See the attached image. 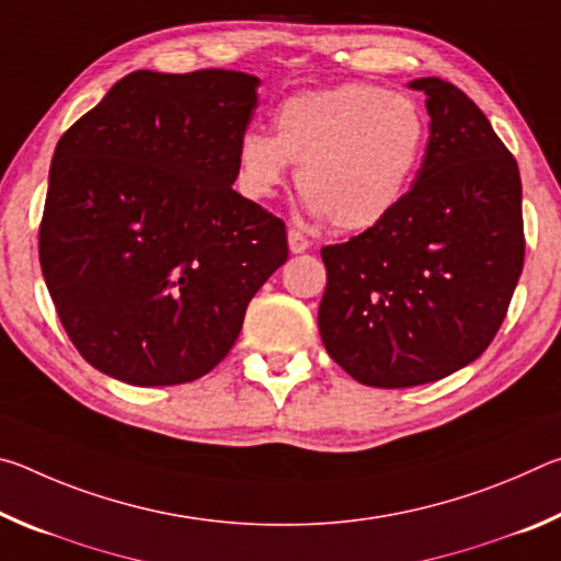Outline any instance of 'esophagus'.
I'll return each mask as SVG.
<instances>
[{
  "mask_svg": "<svg viewBox=\"0 0 561 561\" xmlns=\"http://www.w3.org/2000/svg\"><path fill=\"white\" fill-rule=\"evenodd\" d=\"M287 237H289V250L294 252V254H299V252H307L309 247H311V240L309 237H304V232H299V230H291L287 232Z\"/></svg>",
  "mask_w": 561,
  "mask_h": 561,
  "instance_id": "esophagus-1",
  "label": "esophagus"
}]
</instances>
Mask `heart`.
Returning <instances> with one entry per match:
<instances>
[{
    "label": "heart",
    "instance_id": "1",
    "mask_svg": "<svg viewBox=\"0 0 561 561\" xmlns=\"http://www.w3.org/2000/svg\"><path fill=\"white\" fill-rule=\"evenodd\" d=\"M428 144V118L405 96L374 83L294 93L274 113V136L242 133L237 187L267 201L297 165L309 210L339 230L381 225L411 190Z\"/></svg>",
    "mask_w": 561,
    "mask_h": 561
}]
</instances>
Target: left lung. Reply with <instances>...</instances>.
<instances>
[{
  "instance_id": "8db88e82",
  "label": "left lung",
  "mask_w": 561,
  "mask_h": 561,
  "mask_svg": "<svg viewBox=\"0 0 561 561\" xmlns=\"http://www.w3.org/2000/svg\"><path fill=\"white\" fill-rule=\"evenodd\" d=\"M411 89L431 116L415 183L381 225L321 250V341L374 388L431 383L478 358L525 264L517 160L458 87L431 76Z\"/></svg>"
}]
</instances>
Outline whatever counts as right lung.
<instances>
[{"instance_id": "obj_1", "label": "right lung", "mask_w": 561, "mask_h": 561, "mask_svg": "<svg viewBox=\"0 0 561 561\" xmlns=\"http://www.w3.org/2000/svg\"><path fill=\"white\" fill-rule=\"evenodd\" d=\"M257 87L225 69L133 71L56 144L39 262L101 374L175 386L213 371L287 262L284 222L232 190Z\"/></svg>"}]
</instances>
